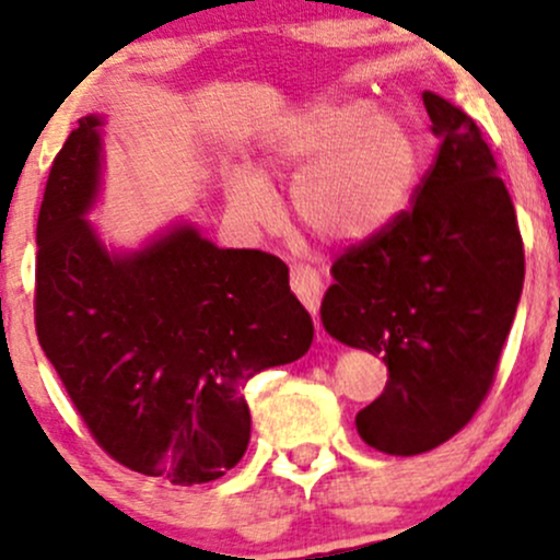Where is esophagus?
Masks as SVG:
<instances>
[{"label":"esophagus","instance_id":"esophagus-1","mask_svg":"<svg viewBox=\"0 0 560 560\" xmlns=\"http://www.w3.org/2000/svg\"><path fill=\"white\" fill-rule=\"evenodd\" d=\"M290 284L300 303H303L311 313H316L318 298H322V279H318L316 270L311 266H292Z\"/></svg>","mask_w":560,"mask_h":560}]
</instances>
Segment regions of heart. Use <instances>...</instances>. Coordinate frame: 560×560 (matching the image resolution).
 <instances>
[{
    "label": "heart",
    "instance_id": "b5f03b06",
    "mask_svg": "<svg viewBox=\"0 0 560 560\" xmlns=\"http://www.w3.org/2000/svg\"><path fill=\"white\" fill-rule=\"evenodd\" d=\"M276 172H294L292 210L305 229L335 244L383 233L407 210L420 175V145L404 121L370 114L353 101L318 103L279 125L266 145ZM231 210L247 223H268L276 199L252 167L225 177Z\"/></svg>",
    "mask_w": 560,
    "mask_h": 560
}]
</instances>
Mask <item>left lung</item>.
<instances>
[{
  "label": "left lung",
  "mask_w": 560,
  "mask_h": 560,
  "mask_svg": "<svg viewBox=\"0 0 560 560\" xmlns=\"http://www.w3.org/2000/svg\"><path fill=\"white\" fill-rule=\"evenodd\" d=\"M422 103L441 143L415 201L337 257L322 303L335 340L388 366L355 428L396 457L435 450L472 420L524 290V242L494 153L465 110L433 92Z\"/></svg>",
  "instance_id": "1"
}]
</instances>
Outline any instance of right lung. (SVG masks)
Returning <instances> with one entry per match:
<instances>
[{
    "mask_svg": "<svg viewBox=\"0 0 560 560\" xmlns=\"http://www.w3.org/2000/svg\"><path fill=\"white\" fill-rule=\"evenodd\" d=\"M101 125L79 119L36 223V337L108 457L177 487L225 476L249 444L244 385L313 342L290 268L220 249L190 225L110 255L84 220L101 186Z\"/></svg>",
    "mask_w": 560,
    "mask_h": 560,
    "instance_id": "obj_1",
    "label": "right lung"
}]
</instances>
